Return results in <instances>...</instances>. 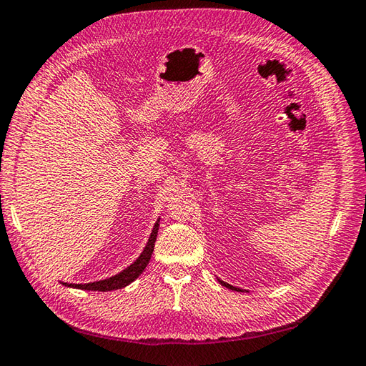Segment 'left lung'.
Segmentation results:
<instances>
[{"instance_id":"8db88e82","label":"left lung","mask_w":366,"mask_h":366,"mask_svg":"<svg viewBox=\"0 0 366 366\" xmlns=\"http://www.w3.org/2000/svg\"><path fill=\"white\" fill-rule=\"evenodd\" d=\"M217 280H219V282L224 286V287H228V290H232V291H237V292H244V290H240V287H237V286H232V285H229V283H227V282H223V280H220L219 277H217Z\"/></svg>"}]
</instances>
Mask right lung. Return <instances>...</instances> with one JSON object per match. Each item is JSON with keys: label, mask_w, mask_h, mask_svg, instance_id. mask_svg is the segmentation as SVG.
Segmentation results:
<instances>
[{"label": "right lung", "mask_w": 366, "mask_h": 366, "mask_svg": "<svg viewBox=\"0 0 366 366\" xmlns=\"http://www.w3.org/2000/svg\"><path fill=\"white\" fill-rule=\"evenodd\" d=\"M160 227V219L154 223V228L151 231V236L147 239V242L143 248V252L139 253L138 258L130 264L129 267L121 270L119 274H116L110 278L105 280H99V282H92V283H84V285H76V283H63L67 287H75V290H84V291H114V290H121V287L129 286L132 282L143 274V270L146 269L147 264H149V259L154 252V244L155 239H157V232Z\"/></svg>", "instance_id": "right-lung-1"}]
</instances>
